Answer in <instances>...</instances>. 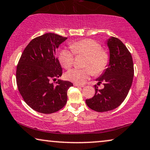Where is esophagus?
<instances>
[{"instance_id":"1","label":"esophagus","mask_w":150,"mask_h":150,"mask_svg":"<svg viewBox=\"0 0 150 150\" xmlns=\"http://www.w3.org/2000/svg\"><path fill=\"white\" fill-rule=\"evenodd\" d=\"M73 85L74 86H78V87H83V86H84L83 85H80V84H77V83H74Z\"/></svg>"}]
</instances>
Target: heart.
<instances>
[{"mask_svg": "<svg viewBox=\"0 0 150 150\" xmlns=\"http://www.w3.org/2000/svg\"><path fill=\"white\" fill-rule=\"evenodd\" d=\"M70 50H62L59 55V62L65 69H69L74 63V55L85 56L84 68H74L66 73L68 80L82 84L93 74L101 75L107 69L110 64L109 53L102 49L101 45L93 39H84L70 45Z\"/></svg>", "mask_w": 150, "mask_h": 150, "instance_id": "heart-1", "label": "heart"}]
</instances>
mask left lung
<instances>
[{
    "mask_svg": "<svg viewBox=\"0 0 150 150\" xmlns=\"http://www.w3.org/2000/svg\"><path fill=\"white\" fill-rule=\"evenodd\" d=\"M110 50V64L105 71L96 79L98 85L103 83L104 88L95 85V95L86 99L89 108L99 112H108L120 106L127 96L132 84L134 69L132 57L120 40L111 37L107 40Z\"/></svg>",
    "mask_w": 150,
    "mask_h": 150,
    "instance_id": "8db88e82",
    "label": "left lung"
}]
</instances>
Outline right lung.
Returning a JSON list of instances; mask_svg holds the SVG:
<instances>
[{
  "instance_id": "1",
  "label": "right lung",
  "mask_w": 150,
  "mask_h": 150,
  "mask_svg": "<svg viewBox=\"0 0 150 150\" xmlns=\"http://www.w3.org/2000/svg\"><path fill=\"white\" fill-rule=\"evenodd\" d=\"M67 38L47 33L32 40L18 62L16 72L19 93L34 110L51 114L63 108L67 102L69 81L57 80L62 75L56 50Z\"/></svg>"
}]
</instances>
